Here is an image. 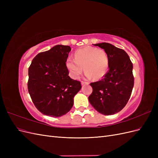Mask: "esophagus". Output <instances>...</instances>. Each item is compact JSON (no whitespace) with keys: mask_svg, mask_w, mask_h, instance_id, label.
<instances>
[{"mask_svg":"<svg viewBox=\"0 0 158 158\" xmlns=\"http://www.w3.org/2000/svg\"><path fill=\"white\" fill-rule=\"evenodd\" d=\"M81 84H82V85H84L89 84V83L88 82H83V81H82V82H81Z\"/></svg>","mask_w":158,"mask_h":158,"instance_id":"34e87169","label":"esophagus"}]
</instances>
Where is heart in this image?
<instances>
[{"mask_svg":"<svg viewBox=\"0 0 158 158\" xmlns=\"http://www.w3.org/2000/svg\"><path fill=\"white\" fill-rule=\"evenodd\" d=\"M70 75L74 79L80 77L84 70L87 78L95 80L102 78L107 73L109 67V58L103 49L93 47H85L76 50L74 59L68 58L66 61Z\"/></svg>","mask_w":158,"mask_h":158,"instance_id":"b5f03b06","label":"heart"}]
</instances>
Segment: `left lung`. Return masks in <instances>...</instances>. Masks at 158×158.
Segmentation results:
<instances>
[{"label":"left lung","instance_id":"obj_1","mask_svg":"<svg viewBox=\"0 0 158 158\" xmlns=\"http://www.w3.org/2000/svg\"><path fill=\"white\" fill-rule=\"evenodd\" d=\"M107 52L109 71L102 80L91 83L88 97L94 108L105 115L114 114L125 107L134 86L133 65L127 52L108 43L94 44Z\"/></svg>","mask_w":158,"mask_h":158}]
</instances>
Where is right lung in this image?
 I'll return each instance as SVG.
<instances>
[{
  "label": "right lung",
  "mask_w": 158,
  "mask_h": 158,
  "mask_svg": "<svg viewBox=\"0 0 158 158\" xmlns=\"http://www.w3.org/2000/svg\"><path fill=\"white\" fill-rule=\"evenodd\" d=\"M70 51V46L55 45L37 54L28 69V92L35 107L45 115L67 113L82 88L80 82L69 76L66 61Z\"/></svg>",
  "instance_id": "add662e5"
}]
</instances>
